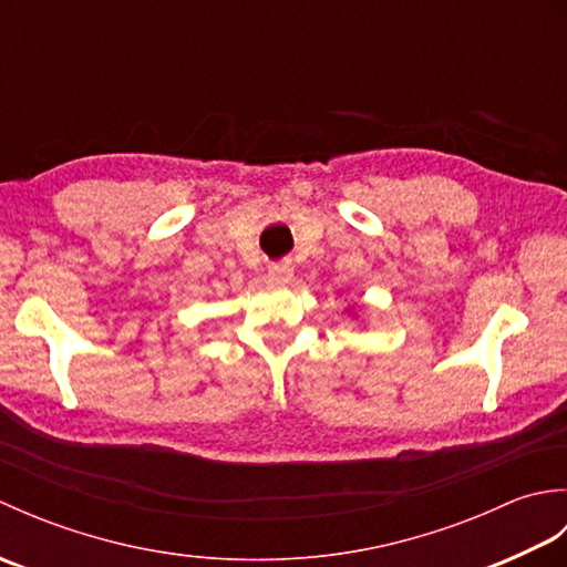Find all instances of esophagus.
<instances>
[{"mask_svg": "<svg viewBox=\"0 0 567 567\" xmlns=\"http://www.w3.org/2000/svg\"><path fill=\"white\" fill-rule=\"evenodd\" d=\"M292 275H295V268H292L290 262H272L270 270H268L270 280H272V282H280V285L290 282Z\"/></svg>", "mask_w": 567, "mask_h": 567, "instance_id": "obj_1", "label": "esophagus"}]
</instances>
